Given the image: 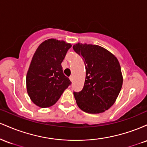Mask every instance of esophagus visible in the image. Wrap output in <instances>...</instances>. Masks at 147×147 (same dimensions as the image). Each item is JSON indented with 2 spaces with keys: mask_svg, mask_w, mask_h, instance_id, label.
<instances>
[{
  "mask_svg": "<svg viewBox=\"0 0 147 147\" xmlns=\"http://www.w3.org/2000/svg\"><path fill=\"white\" fill-rule=\"evenodd\" d=\"M70 80L72 82H73V77H72V76H71V77H70Z\"/></svg>",
  "mask_w": 147,
  "mask_h": 147,
  "instance_id": "obj_1",
  "label": "esophagus"
}]
</instances>
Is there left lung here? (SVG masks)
Instances as JSON below:
<instances>
[{
    "mask_svg": "<svg viewBox=\"0 0 147 147\" xmlns=\"http://www.w3.org/2000/svg\"><path fill=\"white\" fill-rule=\"evenodd\" d=\"M73 50L82 56L86 79L82 91L74 92L79 109L88 113H100L114 104L123 84L119 61L113 54L97 45L77 43Z\"/></svg>",
    "mask_w": 147,
    "mask_h": 147,
    "instance_id": "left-lung-1",
    "label": "left lung"
}]
</instances>
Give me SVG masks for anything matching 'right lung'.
Listing matches in <instances>:
<instances>
[{"instance_id": "1", "label": "right lung", "mask_w": 147, "mask_h": 147, "mask_svg": "<svg viewBox=\"0 0 147 147\" xmlns=\"http://www.w3.org/2000/svg\"><path fill=\"white\" fill-rule=\"evenodd\" d=\"M71 46L64 41L50 38L37 48L26 76L27 92L36 106L48 108L54 105L71 84L61 66Z\"/></svg>"}]
</instances>
